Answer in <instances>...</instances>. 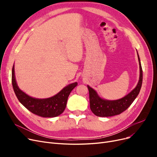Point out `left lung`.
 <instances>
[{
	"instance_id": "left-lung-1",
	"label": "left lung",
	"mask_w": 157,
	"mask_h": 157,
	"mask_svg": "<svg viewBox=\"0 0 157 157\" xmlns=\"http://www.w3.org/2000/svg\"><path fill=\"white\" fill-rule=\"evenodd\" d=\"M137 58H138L140 71L139 82L136 87L125 97L117 99V100H105L99 98L94 89L87 86L89 90L90 109L95 115L105 117L120 115L121 113L126 111L130 106L136 97L138 96L141 88L142 80H143V71H142L138 54H137Z\"/></svg>"
}]
</instances>
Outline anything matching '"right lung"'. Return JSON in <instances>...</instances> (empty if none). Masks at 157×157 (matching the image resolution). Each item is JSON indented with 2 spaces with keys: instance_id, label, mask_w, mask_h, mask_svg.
Returning a JSON list of instances; mask_svg holds the SVG:
<instances>
[{
  "instance_id": "obj_1",
  "label": "right lung",
  "mask_w": 157,
  "mask_h": 157,
  "mask_svg": "<svg viewBox=\"0 0 157 157\" xmlns=\"http://www.w3.org/2000/svg\"><path fill=\"white\" fill-rule=\"evenodd\" d=\"M12 83L13 91L19 101L29 111L42 117H55L61 115L66 107L71 92L77 86V82L71 84L56 96L50 98H33L18 88L14 75V65H13L12 71Z\"/></svg>"
}]
</instances>
